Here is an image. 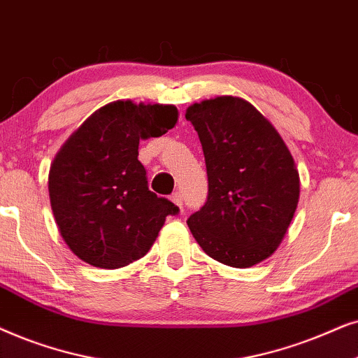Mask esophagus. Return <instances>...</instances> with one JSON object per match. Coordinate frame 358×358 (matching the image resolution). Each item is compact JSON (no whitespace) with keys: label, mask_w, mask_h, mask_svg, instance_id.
Masks as SVG:
<instances>
[{"label":"esophagus","mask_w":358,"mask_h":358,"mask_svg":"<svg viewBox=\"0 0 358 358\" xmlns=\"http://www.w3.org/2000/svg\"><path fill=\"white\" fill-rule=\"evenodd\" d=\"M170 199H171V201H173L180 209L183 208V198H182V193H180V192H175V193L170 196Z\"/></svg>","instance_id":"34e87169"}]
</instances>
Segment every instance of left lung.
<instances>
[{"mask_svg": "<svg viewBox=\"0 0 358 358\" xmlns=\"http://www.w3.org/2000/svg\"><path fill=\"white\" fill-rule=\"evenodd\" d=\"M208 173L206 203L188 217L201 249L224 265L247 268L276 250L296 211L299 175L275 127L234 96L188 108Z\"/></svg>", "mask_w": 358, "mask_h": 358, "instance_id": "obj_1", "label": "left lung"}]
</instances>
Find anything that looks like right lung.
<instances>
[{
	"mask_svg": "<svg viewBox=\"0 0 358 358\" xmlns=\"http://www.w3.org/2000/svg\"><path fill=\"white\" fill-rule=\"evenodd\" d=\"M178 111L164 104L114 101L65 142L49 173L55 222L66 245L87 264L119 268L144 257L165 217L178 206L149 189L139 141L160 137Z\"/></svg>",
	"mask_w": 358,
	"mask_h": 358,
	"instance_id": "obj_1",
	"label": "right lung"
}]
</instances>
